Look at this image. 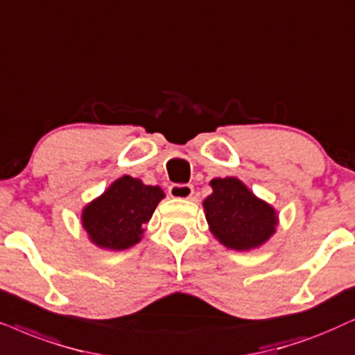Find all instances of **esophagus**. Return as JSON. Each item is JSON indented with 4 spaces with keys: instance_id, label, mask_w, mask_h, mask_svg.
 Instances as JSON below:
<instances>
[{
    "instance_id": "1",
    "label": "esophagus",
    "mask_w": 355,
    "mask_h": 355,
    "mask_svg": "<svg viewBox=\"0 0 355 355\" xmlns=\"http://www.w3.org/2000/svg\"><path fill=\"white\" fill-rule=\"evenodd\" d=\"M168 195L177 200H188L193 195V185H188V183H173L168 188Z\"/></svg>"
}]
</instances>
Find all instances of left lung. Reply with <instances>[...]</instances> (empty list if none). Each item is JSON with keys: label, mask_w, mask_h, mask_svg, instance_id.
<instances>
[{"label": "left lung", "mask_w": 355, "mask_h": 355, "mask_svg": "<svg viewBox=\"0 0 355 355\" xmlns=\"http://www.w3.org/2000/svg\"><path fill=\"white\" fill-rule=\"evenodd\" d=\"M209 185L213 193L203 201L206 221L224 248L239 252L257 249L275 234V208L257 198L239 178H213Z\"/></svg>", "instance_id": "8db88e82"}]
</instances>
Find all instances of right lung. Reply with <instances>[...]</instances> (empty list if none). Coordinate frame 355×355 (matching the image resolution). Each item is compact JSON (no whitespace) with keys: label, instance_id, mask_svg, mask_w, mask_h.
Here are the masks:
<instances>
[{"label":"right lung","instance_id":"right-lung-1","mask_svg":"<svg viewBox=\"0 0 355 355\" xmlns=\"http://www.w3.org/2000/svg\"><path fill=\"white\" fill-rule=\"evenodd\" d=\"M164 198L160 187L146 185L139 178L123 175L85 206L82 226L88 239L100 249H129L141 242L144 224Z\"/></svg>","mask_w":355,"mask_h":355}]
</instances>
